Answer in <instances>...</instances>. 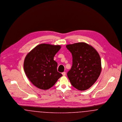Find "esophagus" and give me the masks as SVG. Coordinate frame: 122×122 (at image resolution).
Masks as SVG:
<instances>
[{"mask_svg": "<svg viewBox=\"0 0 122 122\" xmlns=\"http://www.w3.org/2000/svg\"><path fill=\"white\" fill-rule=\"evenodd\" d=\"M62 75H63V76H65L66 75V72H63L62 73Z\"/></svg>", "mask_w": 122, "mask_h": 122, "instance_id": "esophagus-1", "label": "esophagus"}]
</instances>
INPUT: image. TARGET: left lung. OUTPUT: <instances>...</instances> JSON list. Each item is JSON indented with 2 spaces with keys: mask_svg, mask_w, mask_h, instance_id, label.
Listing matches in <instances>:
<instances>
[{
  "mask_svg": "<svg viewBox=\"0 0 122 122\" xmlns=\"http://www.w3.org/2000/svg\"><path fill=\"white\" fill-rule=\"evenodd\" d=\"M72 55V66L67 73L72 85L80 91L91 87L101 72V60L97 52L85 42L66 46Z\"/></svg>",
  "mask_w": 122,
  "mask_h": 122,
  "instance_id": "8db88e82",
  "label": "left lung"
}]
</instances>
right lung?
I'll return each mask as SVG.
<instances>
[{"label": "right lung", "mask_w": 122, "mask_h": 122, "mask_svg": "<svg viewBox=\"0 0 122 122\" xmlns=\"http://www.w3.org/2000/svg\"><path fill=\"white\" fill-rule=\"evenodd\" d=\"M60 48L59 45L41 44L36 46L25 57L24 71L35 86L47 90L53 86L62 76L58 72V64L53 60Z\"/></svg>", "instance_id": "add662e5"}]
</instances>
